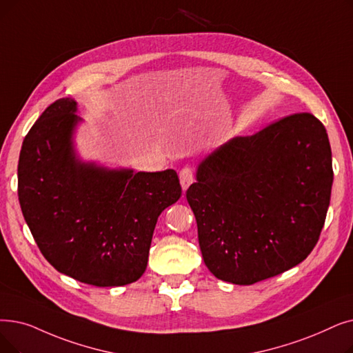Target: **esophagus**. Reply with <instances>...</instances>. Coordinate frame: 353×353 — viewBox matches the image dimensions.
Returning <instances> with one entry per match:
<instances>
[{
	"instance_id": "34e87169",
	"label": "esophagus",
	"mask_w": 353,
	"mask_h": 353,
	"mask_svg": "<svg viewBox=\"0 0 353 353\" xmlns=\"http://www.w3.org/2000/svg\"><path fill=\"white\" fill-rule=\"evenodd\" d=\"M179 177H180V185H181L183 192H186L188 188L194 181L193 170H192L190 167H185V168H183V170H181L180 174H179Z\"/></svg>"
}]
</instances>
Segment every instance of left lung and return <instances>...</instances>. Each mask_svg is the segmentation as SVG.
<instances>
[{"instance_id": "left-lung-1", "label": "left lung", "mask_w": 353, "mask_h": 353, "mask_svg": "<svg viewBox=\"0 0 353 353\" xmlns=\"http://www.w3.org/2000/svg\"><path fill=\"white\" fill-rule=\"evenodd\" d=\"M332 183L327 132L309 112L213 150L186 192L209 271L251 285L304 261L325 225Z\"/></svg>"}]
</instances>
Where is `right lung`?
Returning <instances> with one entry per match:
<instances>
[{"instance_id":"add662e5","label":"right lung","mask_w":353,"mask_h":353,"mask_svg":"<svg viewBox=\"0 0 353 353\" xmlns=\"http://www.w3.org/2000/svg\"><path fill=\"white\" fill-rule=\"evenodd\" d=\"M72 98L53 102L23 141L19 201L44 258L97 287L139 280L161 212L181 196L177 173L134 172L83 161L74 148L82 122Z\"/></svg>"}]
</instances>
